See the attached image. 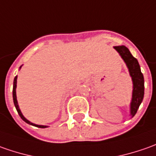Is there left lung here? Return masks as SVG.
Segmentation results:
<instances>
[{
  "label": "left lung",
  "mask_w": 156,
  "mask_h": 156,
  "mask_svg": "<svg viewBox=\"0 0 156 156\" xmlns=\"http://www.w3.org/2000/svg\"><path fill=\"white\" fill-rule=\"evenodd\" d=\"M116 51L119 52L122 58L126 63V66L129 75L133 81V92L132 100L130 103V115L133 117L136 114L137 110L142 104L144 96V78L141 72L139 63L136 58L132 56L129 50L124 46H114Z\"/></svg>",
  "instance_id": "obj_1"
}]
</instances>
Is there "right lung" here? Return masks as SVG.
<instances>
[{
    "mask_svg": "<svg viewBox=\"0 0 156 156\" xmlns=\"http://www.w3.org/2000/svg\"><path fill=\"white\" fill-rule=\"evenodd\" d=\"M20 68H21V66ZM16 83H17V76H15V78L14 79V87H13V99H14V106H15V108H16V110H17V112H18V114L20 116V118L25 121L27 123H28V124H31V125H33V126L35 127H38V128H46L47 126H45V125H38V124H34V123H33V122H29L26 117H24V115H22V113H21V111L20 110L19 108V105H18V102H17V98H16Z\"/></svg>",
    "mask_w": 156,
    "mask_h": 156,
    "instance_id": "obj_1",
    "label": "right lung"
}]
</instances>
